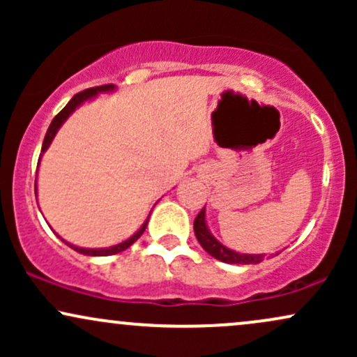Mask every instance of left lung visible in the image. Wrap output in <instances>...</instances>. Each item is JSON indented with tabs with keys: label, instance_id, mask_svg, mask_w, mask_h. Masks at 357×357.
<instances>
[{
	"label": "left lung",
	"instance_id": "1",
	"mask_svg": "<svg viewBox=\"0 0 357 357\" xmlns=\"http://www.w3.org/2000/svg\"><path fill=\"white\" fill-rule=\"evenodd\" d=\"M195 235L198 238L199 245L210 253L211 257H215L216 260L225 261V264H238V265H250V264H260L264 260L265 255H250V253H238L235 250L227 248L225 245H221L215 236L211 235L210 230L206 227V220H204V208L198 213V216L195 218Z\"/></svg>",
	"mask_w": 357,
	"mask_h": 357
}]
</instances>
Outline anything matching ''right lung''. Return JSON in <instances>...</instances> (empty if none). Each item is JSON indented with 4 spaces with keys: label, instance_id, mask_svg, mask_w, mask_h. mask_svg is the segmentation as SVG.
I'll use <instances>...</instances> for the list:
<instances>
[{
    "label": "right lung",
    "instance_id": "right-lung-1",
    "mask_svg": "<svg viewBox=\"0 0 357 357\" xmlns=\"http://www.w3.org/2000/svg\"><path fill=\"white\" fill-rule=\"evenodd\" d=\"M114 89H116V87H114L112 84H110V85H100V87L87 89V90H84V92H79V93H77V96H73V97H72V100L68 102V104L65 105V107L61 109L60 112L56 114L55 117H53L52 124H50V127H48L47 134H45L43 146H42V154L45 153V151L48 149V146L52 144V141H53V137H55V134L59 132V129L61 127V124H63V122L67 121L68 116H70V114L73 112V110H75L77 107H79V105L84 104L85 100L93 99V97H96L97 93H99V92H112ZM42 154H40V155H42ZM147 221H149V218H147V220L144 221V225H142V227L139 228V230H137L136 233H134V235L130 236V238H127L126 241H122V243L114 245V247H109V248H82V247H75V245L68 243V241H65L63 238H61V240H63V243H67L68 247L75 250V252L82 253V255H90V257H107V255H116V253H119V252H124V250L129 248L130 245H132L134 241H136V240L139 238V236H141L142 233H144L146 227H147Z\"/></svg>",
    "mask_w": 357,
    "mask_h": 357
}]
</instances>
